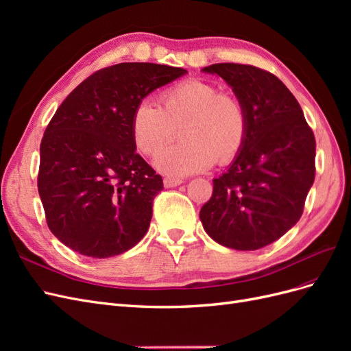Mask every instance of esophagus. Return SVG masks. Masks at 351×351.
I'll use <instances>...</instances> for the list:
<instances>
[{
    "instance_id": "obj_1",
    "label": "esophagus",
    "mask_w": 351,
    "mask_h": 351,
    "mask_svg": "<svg viewBox=\"0 0 351 351\" xmlns=\"http://www.w3.org/2000/svg\"><path fill=\"white\" fill-rule=\"evenodd\" d=\"M182 183H183V180H180V178H171V177H165L164 178V186L167 189L177 187V186H180Z\"/></svg>"
}]
</instances>
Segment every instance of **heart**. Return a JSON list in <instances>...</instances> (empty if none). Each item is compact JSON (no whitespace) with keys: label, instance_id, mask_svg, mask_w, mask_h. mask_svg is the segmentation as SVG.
<instances>
[{"label":"heart","instance_id":"b5f03b06","mask_svg":"<svg viewBox=\"0 0 351 351\" xmlns=\"http://www.w3.org/2000/svg\"><path fill=\"white\" fill-rule=\"evenodd\" d=\"M161 105L143 99L132 117L137 149L154 156L173 139H180L156 158V167L169 176H190L230 162L241 151L247 133L243 104L209 82L190 79L161 93Z\"/></svg>","mask_w":351,"mask_h":351}]
</instances>
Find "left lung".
<instances>
[{
  "label": "left lung",
  "instance_id": "1",
  "mask_svg": "<svg viewBox=\"0 0 351 351\" xmlns=\"http://www.w3.org/2000/svg\"><path fill=\"white\" fill-rule=\"evenodd\" d=\"M202 71L224 79L247 115L246 141L227 171L212 180L202 226L221 246L258 250L303 214L315 180V136L294 95L272 73L234 62Z\"/></svg>",
  "mask_w": 351,
  "mask_h": 351
}]
</instances>
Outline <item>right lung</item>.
<instances>
[{
  "label": "right lung",
  "mask_w": 351,
  "mask_h": 351,
  "mask_svg": "<svg viewBox=\"0 0 351 351\" xmlns=\"http://www.w3.org/2000/svg\"><path fill=\"white\" fill-rule=\"evenodd\" d=\"M186 73L152 62L102 69L52 117L40 142L38 190L51 232L71 250L105 259L146 234L164 186L136 154L132 117L147 95Z\"/></svg>",
  "instance_id": "1"
}]
</instances>
